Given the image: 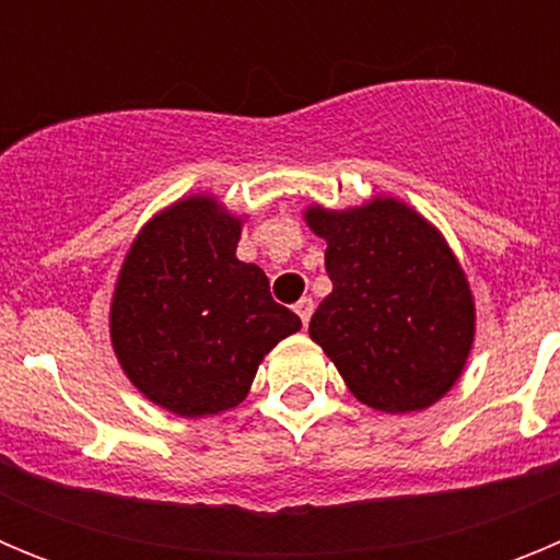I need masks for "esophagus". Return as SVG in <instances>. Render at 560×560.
Returning <instances> with one entry per match:
<instances>
[{"mask_svg": "<svg viewBox=\"0 0 560 560\" xmlns=\"http://www.w3.org/2000/svg\"><path fill=\"white\" fill-rule=\"evenodd\" d=\"M294 311H296V316L303 319V325H308L311 314H314V300H311V296H303V300L294 305Z\"/></svg>", "mask_w": 560, "mask_h": 560, "instance_id": "obj_1", "label": "esophagus"}]
</instances>
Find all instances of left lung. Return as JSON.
<instances>
[{
  "label": "left lung",
  "instance_id": "1",
  "mask_svg": "<svg viewBox=\"0 0 560 560\" xmlns=\"http://www.w3.org/2000/svg\"><path fill=\"white\" fill-rule=\"evenodd\" d=\"M328 241L334 291L308 334L350 393L381 412L432 407L459 378L474 341V300L457 257L427 219L395 199L305 210Z\"/></svg>",
  "mask_w": 560,
  "mask_h": 560
}]
</instances>
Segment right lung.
<instances>
[{
    "label": "right lung",
    "mask_w": 560,
    "mask_h": 560,
    "mask_svg": "<svg viewBox=\"0 0 560 560\" xmlns=\"http://www.w3.org/2000/svg\"><path fill=\"white\" fill-rule=\"evenodd\" d=\"M241 221L210 196L176 201L131 244L112 300V345L148 400L205 418L249 393L257 364L303 328L269 277L237 260Z\"/></svg>",
    "instance_id": "obj_1"
}]
</instances>
